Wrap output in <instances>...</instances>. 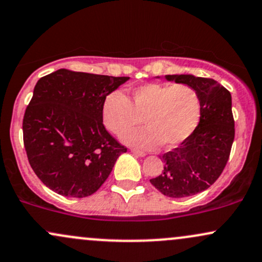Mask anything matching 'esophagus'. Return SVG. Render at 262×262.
I'll list each match as a JSON object with an SVG mask.
<instances>
[{
	"instance_id": "esophagus-1",
	"label": "esophagus",
	"mask_w": 262,
	"mask_h": 262,
	"mask_svg": "<svg viewBox=\"0 0 262 262\" xmlns=\"http://www.w3.org/2000/svg\"><path fill=\"white\" fill-rule=\"evenodd\" d=\"M131 152H132V154H134L135 156H137V157H145V156H146L145 152L139 151V149H136V148H132Z\"/></svg>"
}]
</instances>
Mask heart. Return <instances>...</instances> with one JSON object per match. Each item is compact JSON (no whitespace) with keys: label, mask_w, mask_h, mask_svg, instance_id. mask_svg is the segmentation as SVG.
I'll return each mask as SVG.
<instances>
[{"label":"heart","mask_w":262,"mask_h":262,"mask_svg":"<svg viewBox=\"0 0 262 262\" xmlns=\"http://www.w3.org/2000/svg\"><path fill=\"white\" fill-rule=\"evenodd\" d=\"M130 101L119 90L108 93L101 106L105 127L120 135L143 119L145 128L121 136L126 145L154 148L174 147L187 140L201 120V96L187 84H146L132 90Z\"/></svg>","instance_id":"obj_1"}]
</instances>
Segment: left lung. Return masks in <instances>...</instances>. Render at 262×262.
Segmentation results:
<instances>
[{"label":"left lung","instance_id":"8db88e82","mask_svg":"<svg viewBox=\"0 0 262 262\" xmlns=\"http://www.w3.org/2000/svg\"><path fill=\"white\" fill-rule=\"evenodd\" d=\"M164 78L194 88L201 96L202 113L195 131L178 147L160 156L163 170L149 182L164 195L186 198L208 189L228 162L235 136L231 95L213 79L192 74Z\"/></svg>","mask_w":262,"mask_h":262}]
</instances>
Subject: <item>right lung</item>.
<instances>
[{"label":"right lung","instance_id":"right-lung-1","mask_svg":"<svg viewBox=\"0 0 262 262\" xmlns=\"http://www.w3.org/2000/svg\"><path fill=\"white\" fill-rule=\"evenodd\" d=\"M128 79L59 69L37 81L23 117V142L32 169L53 192L92 195L127 151L105 128L101 106Z\"/></svg>","mask_w":262,"mask_h":262}]
</instances>
